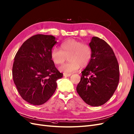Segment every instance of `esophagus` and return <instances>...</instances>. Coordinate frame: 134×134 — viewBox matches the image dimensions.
<instances>
[{
    "mask_svg": "<svg viewBox=\"0 0 134 134\" xmlns=\"http://www.w3.org/2000/svg\"><path fill=\"white\" fill-rule=\"evenodd\" d=\"M71 75V74H63V76H64V77H70V76Z\"/></svg>",
    "mask_w": 134,
    "mask_h": 134,
    "instance_id": "obj_1",
    "label": "esophagus"
}]
</instances>
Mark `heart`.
Returning a JSON list of instances; mask_svg holds the SVG:
<instances>
[{"label":"heart","mask_w":134,"mask_h":134,"mask_svg":"<svg viewBox=\"0 0 134 134\" xmlns=\"http://www.w3.org/2000/svg\"><path fill=\"white\" fill-rule=\"evenodd\" d=\"M60 49L54 47L51 52V57L55 64H62L68 56L69 62L59 67L64 74H71L77 71L80 67H85L89 64L93 57V50L90 45L74 39L63 41L60 45Z\"/></svg>","instance_id":"1"}]
</instances>
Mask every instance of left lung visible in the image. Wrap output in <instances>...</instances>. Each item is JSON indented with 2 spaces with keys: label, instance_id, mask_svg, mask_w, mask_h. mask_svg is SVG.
<instances>
[{
  "label": "left lung",
  "instance_id": "8db88e82",
  "mask_svg": "<svg viewBox=\"0 0 134 134\" xmlns=\"http://www.w3.org/2000/svg\"><path fill=\"white\" fill-rule=\"evenodd\" d=\"M93 57L82 72L77 92L86 104L100 106L109 100L117 89L120 80L119 65L107 43L93 37L89 43Z\"/></svg>",
  "mask_w": 134,
  "mask_h": 134
}]
</instances>
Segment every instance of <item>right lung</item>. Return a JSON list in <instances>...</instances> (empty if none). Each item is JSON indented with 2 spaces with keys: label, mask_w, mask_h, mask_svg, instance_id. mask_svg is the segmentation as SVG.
I'll use <instances>...</instances> for the list:
<instances>
[{
  "label": "right lung",
  "mask_w": 134,
  "mask_h": 134,
  "mask_svg": "<svg viewBox=\"0 0 134 134\" xmlns=\"http://www.w3.org/2000/svg\"><path fill=\"white\" fill-rule=\"evenodd\" d=\"M56 43L54 36L37 34L26 40L15 55L13 81L21 97L30 104L47 102L57 89V80L63 77L51 57Z\"/></svg>",
  "instance_id": "add662e5"
}]
</instances>
